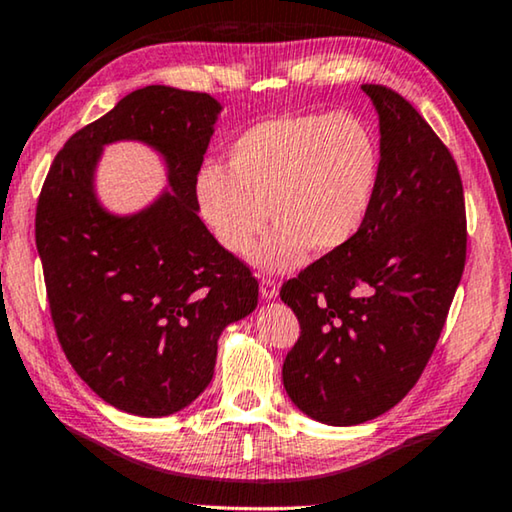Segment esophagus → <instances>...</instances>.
I'll return each mask as SVG.
<instances>
[{"label":"esophagus","instance_id":"obj_1","mask_svg":"<svg viewBox=\"0 0 512 512\" xmlns=\"http://www.w3.org/2000/svg\"><path fill=\"white\" fill-rule=\"evenodd\" d=\"M261 295H263L265 300L277 298V295H279V284H277V281H274L272 277H263L261 279Z\"/></svg>","mask_w":512,"mask_h":512}]
</instances>
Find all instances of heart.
I'll use <instances>...</instances> for the list:
<instances>
[{"instance_id": "1", "label": "heart", "mask_w": 512, "mask_h": 512, "mask_svg": "<svg viewBox=\"0 0 512 512\" xmlns=\"http://www.w3.org/2000/svg\"><path fill=\"white\" fill-rule=\"evenodd\" d=\"M381 147L360 117L293 113L261 120L233 138L226 170L196 177L198 212L221 247L249 256L277 221L258 263L286 270L309 249L335 254L365 228L379 194Z\"/></svg>"}]
</instances>
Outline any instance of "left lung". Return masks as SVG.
Here are the masks:
<instances>
[{"mask_svg": "<svg viewBox=\"0 0 512 512\" xmlns=\"http://www.w3.org/2000/svg\"><path fill=\"white\" fill-rule=\"evenodd\" d=\"M381 122V182L365 228L281 286L300 337L284 360L293 404L360 425L409 395L439 342L466 263L453 154L402 94L362 85Z\"/></svg>", "mask_w": 512, "mask_h": 512, "instance_id": "obj_1", "label": "left lung"}]
</instances>
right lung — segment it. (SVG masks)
I'll use <instances>...</instances> for the list:
<instances>
[{
  "label": "right lung",
  "instance_id": "right-lung-1",
  "mask_svg": "<svg viewBox=\"0 0 512 512\" xmlns=\"http://www.w3.org/2000/svg\"><path fill=\"white\" fill-rule=\"evenodd\" d=\"M221 106L147 85L66 140L36 203L50 316L66 360L115 409L170 416L212 381L217 339L258 305L249 265L198 217L196 177ZM143 139L165 154L173 195L133 218L95 201L100 147Z\"/></svg>",
  "mask_w": 512,
  "mask_h": 512
}]
</instances>
